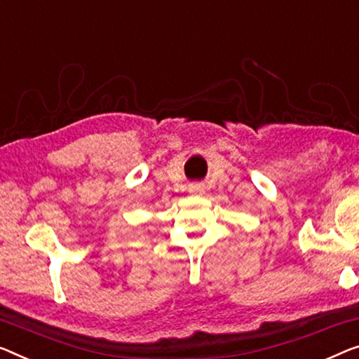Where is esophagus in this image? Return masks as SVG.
Here are the masks:
<instances>
[{"label": "esophagus", "mask_w": 359, "mask_h": 359, "mask_svg": "<svg viewBox=\"0 0 359 359\" xmlns=\"http://www.w3.org/2000/svg\"><path fill=\"white\" fill-rule=\"evenodd\" d=\"M189 191L191 195H203L205 194V187H203L201 184H191L189 187Z\"/></svg>", "instance_id": "obj_1"}]
</instances>
